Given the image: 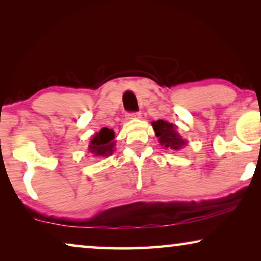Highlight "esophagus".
Masks as SVG:
<instances>
[{"label": "esophagus", "instance_id": "obj_1", "mask_svg": "<svg viewBox=\"0 0 261 261\" xmlns=\"http://www.w3.org/2000/svg\"><path fill=\"white\" fill-rule=\"evenodd\" d=\"M141 113L140 112H130L127 113V117L128 119H135V117H140Z\"/></svg>", "mask_w": 261, "mask_h": 261}]
</instances>
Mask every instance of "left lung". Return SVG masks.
Listing matches in <instances>:
<instances>
[{
	"instance_id": "8db88e82",
	"label": "left lung",
	"mask_w": 261,
	"mask_h": 261,
	"mask_svg": "<svg viewBox=\"0 0 261 261\" xmlns=\"http://www.w3.org/2000/svg\"><path fill=\"white\" fill-rule=\"evenodd\" d=\"M153 129H154L156 137L159 138V142L164 146V148L179 149L187 144L179 134L176 132V127L172 123L166 122V121L158 120L152 123Z\"/></svg>"
}]
</instances>
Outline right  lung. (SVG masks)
I'll use <instances>...</instances> for the list:
<instances>
[{"label": "right lung", "mask_w": 261, "mask_h": 261, "mask_svg": "<svg viewBox=\"0 0 261 261\" xmlns=\"http://www.w3.org/2000/svg\"><path fill=\"white\" fill-rule=\"evenodd\" d=\"M114 139L115 133L113 129L102 128L91 140L89 151L95 156H108L114 152Z\"/></svg>", "instance_id": "1"}]
</instances>
